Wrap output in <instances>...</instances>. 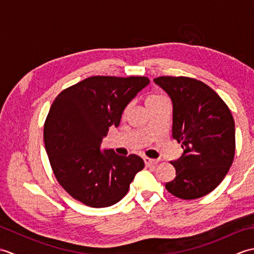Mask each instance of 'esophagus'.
Segmentation results:
<instances>
[{"mask_svg":"<svg viewBox=\"0 0 254 254\" xmlns=\"http://www.w3.org/2000/svg\"><path fill=\"white\" fill-rule=\"evenodd\" d=\"M144 163H145V165H146V166H154V165H156V164L158 163V160L157 159H152V158L145 157L144 158Z\"/></svg>","mask_w":254,"mask_h":254,"instance_id":"esophagus-1","label":"esophagus"}]
</instances>
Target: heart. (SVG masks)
Masks as SVG:
<instances>
[{"label":"heart","mask_w":254,"mask_h":254,"mask_svg":"<svg viewBox=\"0 0 254 254\" xmlns=\"http://www.w3.org/2000/svg\"><path fill=\"white\" fill-rule=\"evenodd\" d=\"M163 98H164V97H161L159 95H154V94L149 95V96L146 97V99H145V105H146L147 109H148L149 107H152L153 105L156 104V102H158L159 100H161ZM128 109H130V106H127L126 108H124L123 113H127L128 111Z\"/></svg>","instance_id":"b5f03b06"}]
</instances>
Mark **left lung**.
Returning <instances> with one entry per match:
<instances>
[{
    "mask_svg": "<svg viewBox=\"0 0 254 254\" xmlns=\"http://www.w3.org/2000/svg\"><path fill=\"white\" fill-rule=\"evenodd\" d=\"M172 101V137L183 154L170 161L176 178L166 183L172 195L199 198L212 192L230 168L235 157V121L216 91L201 80L186 76L154 79Z\"/></svg>",
    "mask_w": 254,
    "mask_h": 254,
    "instance_id": "obj_1",
    "label": "left lung"
}]
</instances>
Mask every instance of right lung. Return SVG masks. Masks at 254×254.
<instances>
[{"label": "right lung", "mask_w": 254, "mask_h": 254, "mask_svg": "<svg viewBox=\"0 0 254 254\" xmlns=\"http://www.w3.org/2000/svg\"><path fill=\"white\" fill-rule=\"evenodd\" d=\"M148 84L145 76H91L57 96L45 122V146L58 182L73 198L99 208L126 196L144 161L134 154L101 152L100 144Z\"/></svg>", "instance_id": "1"}]
</instances>
